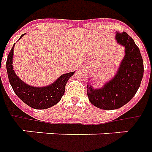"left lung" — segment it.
Returning a JSON list of instances; mask_svg holds the SVG:
<instances>
[{"label":"left lung","instance_id":"obj_1","mask_svg":"<svg viewBox=\"0 0 152 152\" xmlns=\"http://www.w3.org/2000/svg\"><path fill=\"white\" fill-rule=\"evenodd\" d=\"M115 39L125 47V56L116 75L100 89L87 86L90 102L102 110L119 109L129 102L139 88L144 72L139 48L133 38L125 32H117Z\"/></svg>","mask_w":152,"mask_h":152}]
</instances>
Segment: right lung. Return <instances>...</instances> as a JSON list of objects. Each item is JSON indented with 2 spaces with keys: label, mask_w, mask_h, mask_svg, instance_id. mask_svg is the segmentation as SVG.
<instances>
[{
  "label": "right lung",
  "mask_w": 152,
  "mask_h": 152,
  "mask_svg": "<svg viewBox=\"0 0 152 152\" xmlns=\"http://www.w3.org/2000/svg\"><path fill=\"white\" fill-rule=\"evenodd\" d=\"M24 34H23L21 37ZM20 37V38H21ZM14 47L10 51L7 61H6V69L8 74L10 83L13 90L15 92L19 99L30 107L37 110H44L50 108L61 101L65 90V85L74 72L61 75L52 84L43 88H35L27 85L15 74L13 70L12 61L14 54Z\"/></svg>",
  "instance_id": "obj_1"
}]
</instances>
